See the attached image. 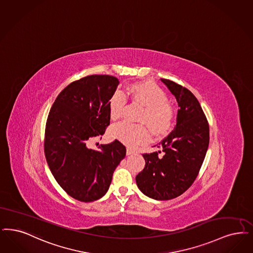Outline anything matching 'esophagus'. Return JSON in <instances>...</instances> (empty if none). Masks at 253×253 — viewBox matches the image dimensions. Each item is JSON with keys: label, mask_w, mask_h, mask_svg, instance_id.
<instances>
[{"label": "esophagus", "mask_w": 253, "mask_h": 253, "mask_svg": "<svg viewBox=\"0 0 253 253\" xmlns=\"http://www.w3.org/2000/svg\"><path fill=\"white\" fill-rule=\"evenodd\" d=\"M126 154H127V155H132V154H134V152L131 150V148H127Z\"/></svg>", "instance_id": "1"}]
</instances>
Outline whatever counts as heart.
<instances>
[{
  "instance_id": "heart-1",
  "label": "heart",
  "mask_w": 253,
  "mask_h": 253,
  "mask_svg": "<svg viewBox=\"0 0 253 253\" xmlns=\"http://www.w3.org/2000/svg\"><path fill=\"white\" fill-rule=\"evenodd\" d=\"M125 96L144 105L138 120L147 123L155 135L160 136L169 131L171 124L172 108L168 102L167 95L157 84L150 82L133 83L125 87L123 93L118 91L113 94L108 102L112 120H119L123 116L127 103ZM112 134L128 146L145 143L151 137V131L146 125L126 122L116 124L112 128Z\"/></svg>"
}]
</instances>
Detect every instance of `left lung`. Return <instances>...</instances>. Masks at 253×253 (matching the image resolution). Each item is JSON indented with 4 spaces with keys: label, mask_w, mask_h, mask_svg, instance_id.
I'll list each match as a JSON object with an SVG mask.
<instances>
[{
    "label": "left lung",
    "mask_w": 253,
    "mask_h": 253,
    "mask_svg": "<svg viewBox=\"0 0 253 253\" xmlns=\"http://www.w3.org/2000/svg\"><path fill=\"white\" fill-rule=\"evenodd\" d=\"M161 81L179 105L176 127L156 145L160 151L143 154L146 165L135 181L146 196L167 201L182 195L196 180L209 146V124L191 91L168 79Z\"/></svg>",
    "instance_id": "1"
}]
</instances>
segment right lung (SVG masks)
<instances>
[{
  "mask_svg": "<svg viewBox=\"0 0 253 253\" xmlns=\"http://www.w3.org/2000/svg\"><path fill=\"white\" fill-rule=\"evenodd\" d=\"M110 75H89L61 91L49 113L44 152L51 174L71 198L94 202L107 192L116 168L126 155L119 140L87 148L110 124L108 102L119 85Z\"/></svg>",
  "mask_w": 253,
  "mask_h": 253,
  "instance_id": "right-lung-1",
  "label": "right lung"
}]
</instances>
